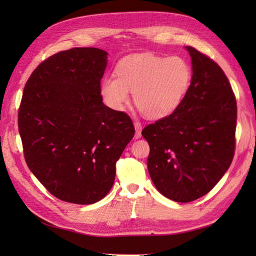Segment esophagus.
<instances>
[{"instance_id": "obj_1", "label": "esophagus", "mask_w": 256, "mask_h": 256, "mask_svg": "<svg viewBox=\"0 0 256 256\" xmlns=\"http://www.w3.org/2000/svg\"><path fill=\"white\" fill-rule=\"evenodd\" d=\"M134 126H135V136L134 138L138 140L140 138V136H142V124H140V122L138 121H134Z\"/></svg>"}]
</instances>
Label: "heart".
I'll return each mask as SVG.
<instances>
[{
    "instance_id": "heart-1",
    "label": "heart",
    "mask_w": 256,
    "mask_h": 256,
    "mask_svg": "<svg viewBox=\"0 0 256 256\" xmlns=\"http://www.w3.org/2000/svg\"><path fill=\"white\" fill-rule=\"evenodd\" d=\"M192 74V68L182 57L142 54L120 62L116 78L102 80L101 94L108 106L122 110L131 99V92L135 106L145 116L160 118L180 104Z\"/></svg>"
}]
</instances>
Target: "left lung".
Here are the masks:
<instances>
[{"instance_id": "1", "label": "left lung", "mask_w": 256, "mask_h": 256, "mask_svg": "<svg viewBox=\"0 0 256 256\" xmlns=\"http://www.w3.org/2000/svg\"><path fill=\"white\" fill-rule=\"evenodd\" d=\"M186 96L170 116L150 124L148 168L157 190L190 202L214 188L230 167L236 148V101L222 69L194 48Z\"/></svg>"}]
</instances>
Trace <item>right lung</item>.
<instances>
[{
    "instance_id": "obj_1",
    "label": "right lung",
    "mask_w": 256,
    "mask_h": 256,
    "mask_svg": "<svg viewBox=\"0 0 256 256\" xmlns=\"http://www.w3.org/2000/svg\"><path fill=\"white\" fill-rule=\"evenodd\" d=\"M108 52L94 47L60 52L25 84L18 131L26 164L58 199L91 204L104 198L116 164L134 136L131 118L102 102Z\"/></svg>"
}]
</instances>
